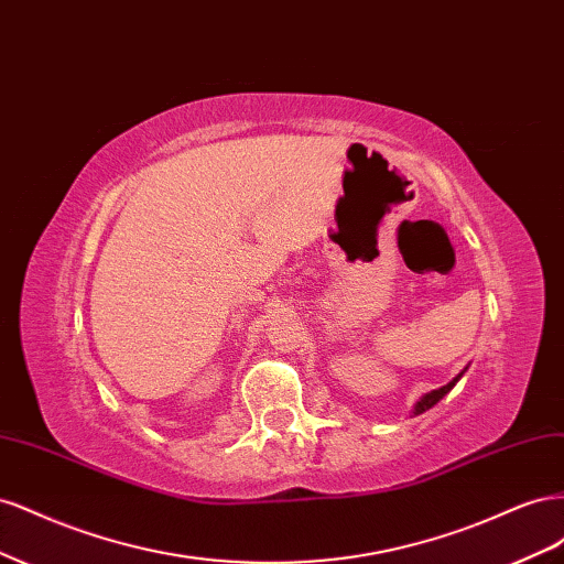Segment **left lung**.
<instances>
[{"label":"left lung","mask_w":564,"mask_h":564,"mask_svg":"<svg viewBox=\"0 0 564 564\" xmlns=\"http://www.w3.org/2000/svg\"><path fill=\"white\" fill-rule=\"evenodd\" d=\"M468 369V367H466ZM466 369L464 371H460L458 373V377L456 379H452L447 386H442V388H437V390H431V392H425V395L416 402V406H414V416H419V414H423L425 412V409H431V406H435L442 398H445L447 395V392L458 383V379L460 377H464V373H466Z\"/></svg>","instance_id":"1"}]
</instances>
